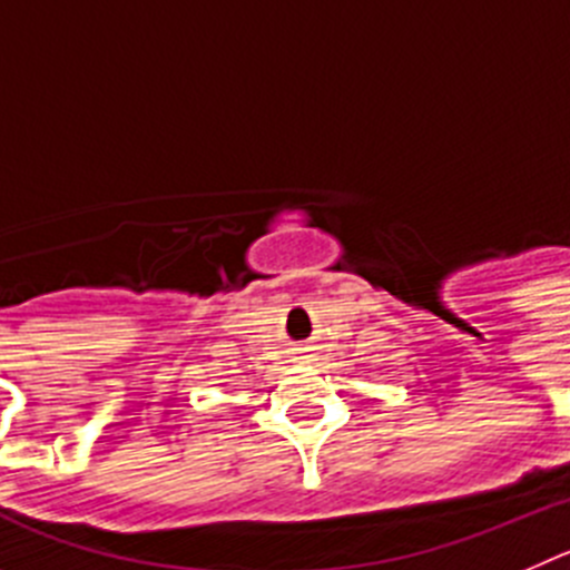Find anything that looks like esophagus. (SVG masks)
Instances as JSON below:
<instances>
[{"label":"esophagus","mask_w":570,"mask_h":570,"mask_svg":"<svg viewBox=\"0 0 570 570\" xmlns=\"http://www.w3.org/2000/svg\"><path fill=\"white\" fill-rule=\"evenodd\" d=\"M301 355H304V348H301Z\"/></svg>","instance_id":"1"}]
</instances>
